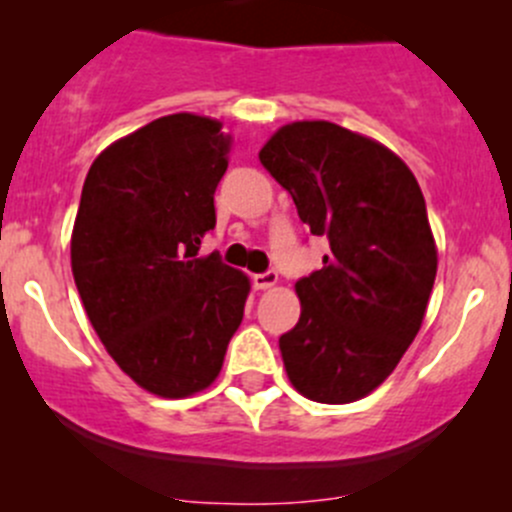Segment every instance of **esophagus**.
I'll use <instances>...</instances> for the list:
<instances>
[{"label": "esophagus", "instance_id": "obj_1", "mask_svg": "<svg viewBox=\"0 0 512 512\" xmlns=\"http://www.w3.org/2000/svg\"><path fill=\"white\" fill-rule=\"evenodd\" d=\"M277 280H280V277H277V272L267 270V272H260V275L252 277V285H255L257 289H270L277 285Z\"/></svg>", "mask_w": 512, "mask_h": 512}]
</instances>
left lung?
I'll return each mask as SVG.
<instances>
[{
    "label": "left lung",
    "mask_w": 512,
    "mask_h": 512,
    "mask_svg": "<svg viewBox=\"0 0 512 512\" xmlns=\"http://www.w3.org/2000/svg\"><path fill=\"white\" fill-rule=\"evenodd\" d=\"M260 163L327 237L322 270L297 280V327L280 337L289 381L319 404L371 394L414 342L436 280V242L414 173L329 121L282 126Z\"/></svg>",
    "instance_id": "left-lung-1"
}]
</instances>
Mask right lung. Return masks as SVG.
Instances as JSON below:
<instances>
[{
    "mask_svg": "<svg viewBox=\"0 0 512 512\" xmlns=\"http://www.w3.org/2000/svg\"><path fill=\"white\" fill-rule=\"evenodd\" d=\"M223 123L173 113L94 160L71 232V270L98 339L151 394L185 399L223 369L250 280L218 252L215 188L227 170Z\"/></svg>",
    "mask_w": 512,
    "mask_h": 512,
    "instance_id": "1",
    "label": "right lung"
}]
</instances>
